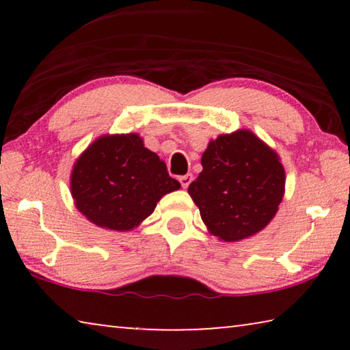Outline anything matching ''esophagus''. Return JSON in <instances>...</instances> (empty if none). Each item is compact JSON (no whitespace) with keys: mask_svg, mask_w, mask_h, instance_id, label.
Here are the masks:
<instances>
[{"mask_svg":"<svg viewBox=\"0 0 350 350\" xmlns=\"http://www.w3.org/2000/svg\"><path fill=\"white\" fill-rule=\"evenodd\" d=\"M191 180H193V174H189V173L179 177V182L182 183L183 188H188V185H189V183H191Z\"/></svg>","mask_w":350,"mask_h":350,"instance_id":"esophagus-1","label":"esophagus"}]
</instances>
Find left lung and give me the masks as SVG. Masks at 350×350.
I'll return each instance as SVG.
<instances>
[{
    "label": "left lung",
    "mask_w": 350,
    "mask_h": 350,
    "mask_svg": "<svg viewBox=\"0 0 350 350\" xmlns=\"http://www.w3.org/2000/svg\"><path fill=\"white\" fill-rule=\"evenodd\" d=\"M200 163L188 194L213 236L239 242L267 227L286 193V171L275 150L250 129H238L210 140Z\"/></svg>",
    "instance_id": "1"
}]
</instances>
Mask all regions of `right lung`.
<instances>
[{"label": "right lung", "mask_w": 350, "mask_h": 350, "mask_svg": "<svg viewBox=\"0 0 350 350\" xmlns=\"http://www.w3.org/2000/svg\"><path fill=\"white\" fill-rule=\"evenodd\" d=\"M179 188L165 162L135 133L100 135L70 171L75 208L97 227L114 232L139 227L165 194Z\"/></svg>", "instance_id": "add662e5"}]
</instances>
